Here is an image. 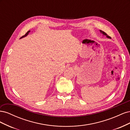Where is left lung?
I'll return each instance as SVG.
<instances>
[{"instance_id": "8db88e82", "label": "left lung", "mask_w": 130, "mask_h": 130, "mask_svg": "<svg viewBox=\"0 0 130 130\" xmlns=\"http://www.w3.org/2000/svg\"><path fill=\"white\" fill-rule=\"evenodd\" d=\"M100 33H101V34H103V35H105V36H106V37H107V38H111L109 36H108V35H107V34H106L105 32H104L103 31L100 30Z\"/></svg>"}]
</instances>
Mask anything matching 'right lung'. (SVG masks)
<instances>
[{
    "mask_svg": "<svg viewBox=\"0 0 130 130\" xmlns=\"http://www.w3.org/2000/svg\"><path fill=\"white\" fill-rule=\"evenodd\" d=\"M30 32V31H27V32L25 34V35H24V36H23L21 38H23V37H26V36H27V35L29 34V32Z\"/></svg>",
    "mask_w": 130,
    "mask_h": 130,
    "instance_id": "right-lung-1",
    "label": "right lung"
}]
</instances>
